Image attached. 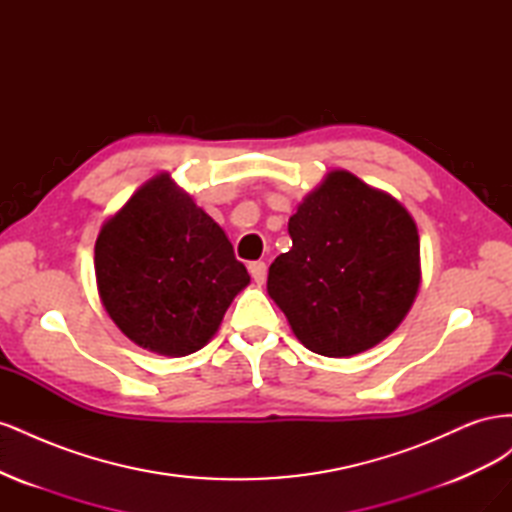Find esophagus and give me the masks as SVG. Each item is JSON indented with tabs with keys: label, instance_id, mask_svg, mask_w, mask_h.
<instances>
[{
	"label": "esophagus",
	"instance_id": "esophagus-1",
	"mask_svg": "<svg viewBox=\"0 0 512 512\" xmlns=\"http://www.w3.org/2000/svg\"><path fill=\"white\" fill-rule=\"evenodd\" d=\"M247 269H250V275H252V280L256 284L265 282V277H267V265H265V262H262V260L250 262V265H247Z\"/></svg>",
	"mask_w": 512,
	"mask_h": 512
}]
</instances>
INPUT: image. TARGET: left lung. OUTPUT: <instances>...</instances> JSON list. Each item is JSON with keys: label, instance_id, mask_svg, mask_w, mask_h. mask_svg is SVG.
Returning a JSON list of instances; mask_svg holds the SVG:
<instances>
[{"label": "left lung", "instance_id": "left-lung-1", "mask_svg": "<svg viewBox=\"0 0 512 512\" xmlns=\"http://www.w3.org/2000/svg\"><path fill=\"white\" fill-rule=\"evenodd\" d=\"M292 247L269 267L267 292L294 337L346 359L384 342L421 286V239L397 198L331 170L288 222Z\"/></svg>", "mask_w": 512, "mask_h": 512}]
</instances>
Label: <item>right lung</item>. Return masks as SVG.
I'll list each match as a JSON object with an SVG mask.
<instances>
[{
  "instance_id": "add662e5",
  "label": "right lung",
  "mask_w": 512,
  "mask_h": 512,
  "mask_svg": "<svg viewBox=\"0 0 512 512\" xmlns=\"http://www.w3.org/2000/svg\"><path fill=\"white\" fill-rule=\"evenodd\" d=\"M94 267L108 318L130 342L164 356L209 344L250 284L222 226L170 173L145 181L102 224Z\"/></svg>"
}]
</instances>
